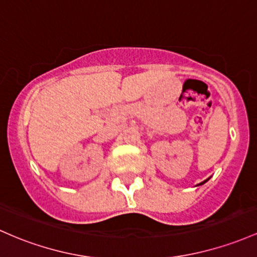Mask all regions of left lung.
I'll list each match as a JSON object with an SVG mask.
<instances>
[{
  "instance_id": "8db88e82",
  "label": "left lung",
  "mask_w": 257,
  "mask_h": 257,
  "mask_svg": "<svg viewBox=\"0 0 257 257\" xmlns=\"http://www.w3.org/2000/svg\"><path fill=\"white\" fill-rule=\"evenodd\" d=\"M209 178H210V177H209ZM209 178H206L205 181H203V182H200V183H199V184H197V186H201V184H204V183H205V182H207V181H209Z\"/></svg>"
}]
</instances>
